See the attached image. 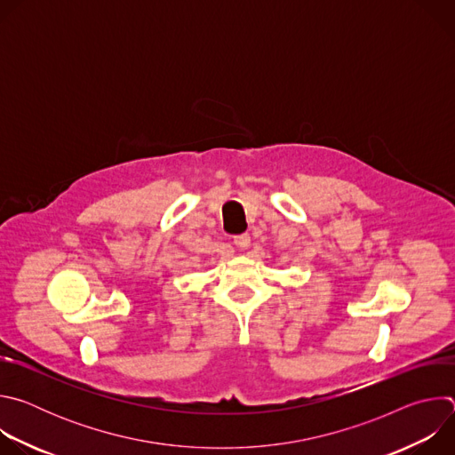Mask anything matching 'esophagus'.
Wrapping results in <instances>:
<instances>
[{"instance_id":"34e87169","label":"esophagus","mask_w":455,"mask_h":455,"mask_svg":"<svg viewBox=\"0 0 455 455\" xmlns=\"http://www.w3.org/2000/svg\"><path fill=\"white\" fill-rule=\"evenodd\" d=\"M234 244L239 248V250H246L250 246V235L248 234H239L234 237Z\"/></svg>"}]
</instances>
